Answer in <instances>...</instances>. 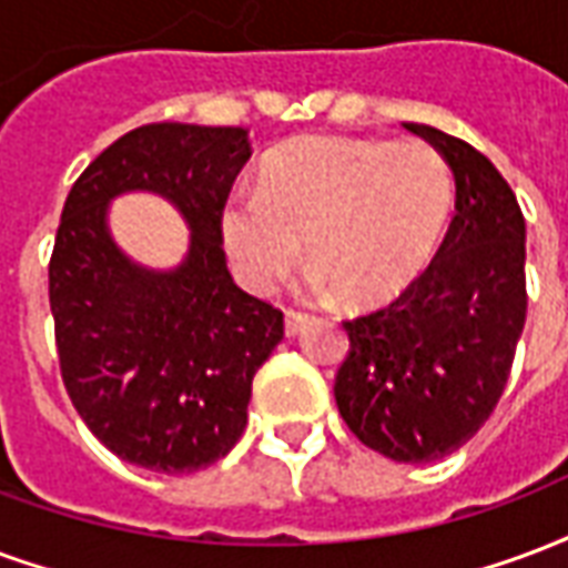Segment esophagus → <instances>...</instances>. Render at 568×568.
Masks as SVG:
<instances>
[{
  "label": "esophagus",
  "mask_w": 568,
  "mask_h": 568,
  "mask_svg": "<svg viewBox=\"0 0 568 568\" xmlns=\"http://www.w3.org/2000/svg\"><path fill=\"white\" fill-rule=\"evenodd\" d=\"M306 325H310V316H304V313H285V334L288 337H297Z\"/></svg>",
  "instance_id": "obj_1"
}]
</instances>
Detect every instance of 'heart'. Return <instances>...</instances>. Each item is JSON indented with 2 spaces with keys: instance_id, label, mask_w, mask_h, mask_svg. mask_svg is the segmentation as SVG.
I'll return each instance as SVG.
<instances>
[{
  "instance_id": "obj_1",
  "label": "heart",
  "mask_w": 568,
  "mask_h": 568,
  "mask_svg": "<svg viewBox=\"0 0 568 568\" xmlns=\"http://www.w3.org/2000/svg\"><path fill=\"white\" fill-rule=\"evenodd\" d=\"M452 204V174L422 141L304 138L264 162L258 192H231L220 225L252 292L280 283L306 241L316 288L373 306L427 271Z\"/></svg>"
}]
</instances>
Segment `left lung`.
Returning a JSON list of instances; mask_svg holds the SVG:
<instances>
[{"label":"left lung","mask_w":568,"mask_h":568,"mask_svg":"<svg viewBox=\"0 0 568 568\" xmlns=\"http://www.w3.org/2000/svg\"><path fill=\"white\" fill-rule=\"evenodd\" d=\"M455 174V220L394 304L343 322L334 397L348 430L400 464H430L478 434L503 397L527 318V225L490 159L434 125L403 123Z\"/></svg>","instance_id":"obj_1"}]
</instances>
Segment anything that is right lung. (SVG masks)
<instances>
[{
    "label": "right lung",
    "mask_w": 568,
    "mask_h": 568,
    "mask_svg": "<svg viewBox=\"0 0 568 568\" xmlns=\"http://www.w3.org/2000/svg\"><path fill=\"white\" fill-rule=\"evenodd\" d=\"M252 155L234 125L153 123L95 155L62 207L50 313L65 390L95 439L125 464L195 473L234 448L252 376L283 339V313L234 285L222 204ZM153 191L190 225L171 272L129 260L106 229L110 201Z\"/></svg>",
    "instance_id": "obj_1"
}]
</instances>
